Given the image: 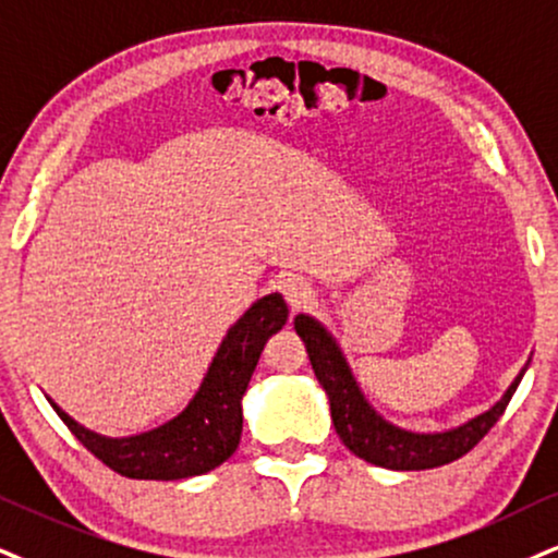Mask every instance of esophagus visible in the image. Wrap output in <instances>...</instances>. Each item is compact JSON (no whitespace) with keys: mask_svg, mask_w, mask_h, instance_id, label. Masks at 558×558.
I'll use <instances>...</instances> for the list:
<instances>
[{"mask_svg":"<svg viewBox=\"0 0 558 558\" xmlns=\"http://www.w3.org/2000/svg\"><path fill=\"white\" fill-rule=\"evenodd\" d=\"M279 290H281V294H284V300L290 302L292 311H300V307H305L307 302L313 300V294H315L313 287L307 284V279H302V277L281 279Z\"/></svg>","mask_w":558,"mask_h":558,"instance_id":"34e87169","label":"esophagus"}]
</instances>
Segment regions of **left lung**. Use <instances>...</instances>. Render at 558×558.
<instances>
[{
  "label": "left lung",
  "mask_w": 558,
  "mask_h": 558,
  "mask_svg": "<svg viewBox=\"0 0 558 558\" xmlns=\"http://www.w3.org/2000/svg\"><path fill=\"white\" fill-rule=\"evenodd\" d=\"M294 331L305 341L315 377H318L328 396V403H331L336 435L356 458L390 471L437 469V465L463 458L499 422L514 390H518L522 375L531 367V356H527V362L522 364L518 377L501 393L499 401L481 411L478 416L469 418V422L442 432H411L377 414L375 405L367 401L360 383H356L339 341L333 339V333L320 320L305 313L294 315Z\"/></svg>",
  "instance_id": "left-lung-1"
}]
</instances>
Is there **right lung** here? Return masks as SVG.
<instances>
[{
  "label": "right lung",
  "mask_w": 558,
  "mask_h": 558,
  "mask_svg": "<svg viewBox=\"0 0 558 558\" xmlns=\"http://www.w3.org/2000/svg\"><path fill=\"white\" fill-rule=\"evenodd\" d=\"M287 302L279 292L253 302L227 328L202 385L181 414L129 437H106L74 422L48 398L72 435L108 469L129 478L178 481L202 476L238 450L243 435V396L266 341L287 323Z\"/></svg>",
  "instance_id": "1"
}]
</instances>
